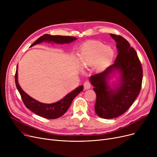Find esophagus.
<instances>
[{"label":"esophagus","mask_w":157,"mask_h":157,"mask_svg":"<svg viewBox=\"0 0 157 157\" xmlns=\"http://www.w3.org/2000/svg\"><path fill=\"white\" fill-rule=\"evenodd\" d=\"M91 87V83H90V82L88 80H86L85 83H84V88L85 90H88L89 88H90Z\"/></svg>","instance_id":"34e87169"}]
</instances>
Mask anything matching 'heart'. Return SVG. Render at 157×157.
Listing matches in <instances>:
<instances>
[{
    "label": "heart",
    "mask_w": 157,
    "mask_h": 157,
    "mask_svg": "<svg viewBox=\"0 0 157 157\" xmlns=\"http://www.w3.org/2000/svg\"><path fill=\"white\" fill-rule=\"evenodd\" d=\"M79 62L83 67L94 65L97 71H102L112 63L114 49L101 41H91L82 47L79 53Z\"/></svg>",
    "instance_id": "heart-1"
}]
</instances>
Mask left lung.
<instances>
[{
    "label": "left lung",
    "instance_id": "left-lung-1",
    "mask_svg": "<svg viewBox=\"0 0 157 157\" xmlns=\"http://www.w3.org/2000/svg\"><path fill=\"white\" fill-rule=\"evenodd\" d=\"M110 36L117 42V59L104 71L90 78L97 95L95 111L105 119L117 118L130 108L140 92L143 81L142 65L134 48L123 37ZM115 71L120 72L121 79L112 89L108 81Z\"/></svg>",
    "mask_w": 157,
    "mask_h": 157
}]
</instances>
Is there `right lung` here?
Listing matches in <instances>:
<instances>
[{
	"label": "right lung",
	"instance_id": "right-lung-1",
	"mask_svg": "<svg viewBox=\"0 0 157 157\" xmlns=\"http://www.w3.org/2000/svg\"><path fill=\"white\" fill-rule=\"evenodd\" d=\"M76 39V37L72 36L44 34L37 39L30 47L42 43L43 41H47L48 43H55L56 44H68ZM16 69H18V67ZM15 83L21 95V99L27 108L37 115L47 119H56L62 117L69 108L74 98L83 90V86L81 85L73 90L72 92L67 94L59 101L52 104H44L34 99L21 89L18 84L17 70L15 74Z\"/></svg>",
	"mask_w": 157,
	"mask_h": 157
}]
</instances>
